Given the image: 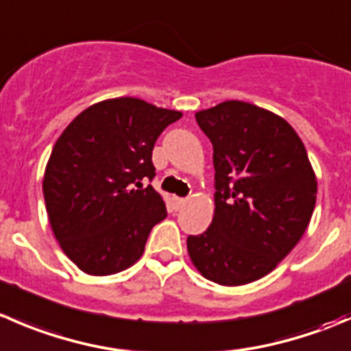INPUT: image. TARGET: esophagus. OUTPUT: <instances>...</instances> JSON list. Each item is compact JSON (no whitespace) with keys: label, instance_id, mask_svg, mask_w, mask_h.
I'll return each mask as SVG.
<instances>
[{"label":"esophagus","instance_id":"esophagus-1","mask_svg":"<svg viewBox=\"0 0 351 351\" xmlns=\"http://www.w3.org/2000/svg\"><path fill=\"white\" fill-rule=\"evenodd\" d=\"M173 202H175L176 209H182V207L186 206V202H189V199H182V197H175V199H173Z\"/></svg>","mask_w":351,"mask_h":351}]
</instances>
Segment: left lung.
I'll use <instances>...</instances> for the list:
<instances>
[{
  "label": "left lung",
  "mask_w": 351,
  "mask_h": 351,
  "mask_svg": "<svg viewBox=\"0 0 351 351\" xmlns=\"http://www.w3.org/2000/svg\"><path fill=\"white\" fill-rule=\"evenodd\" d=\"M214 154V217L186 238L190 261L206 280L240 287L293 250L311 223L317 180L304 142L287 120L243 101L195 113Z\"/></svg>",
  "instance_id": "8db88e82"
}]
</instances>
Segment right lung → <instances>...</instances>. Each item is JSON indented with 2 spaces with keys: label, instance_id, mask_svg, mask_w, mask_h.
<instances>
[{
  "label": "right lung",
  "instance_id": "1",
  "mask_svg": "<svg viewBox=\"0 0 351 351\" xmlns=\"http://www.w3.org/2000/svg\"><path fill=\"white\" fill-rule=\"evenodd\" d=\"M182 118L137 97L93 104L63 130L43 180L51 228L80 271L108 276L134 266L149 233L166 217L152 180V149Z\"/></svg>",
  "mask_w": 351,
  "mask_h": 351
}]
</instances>
